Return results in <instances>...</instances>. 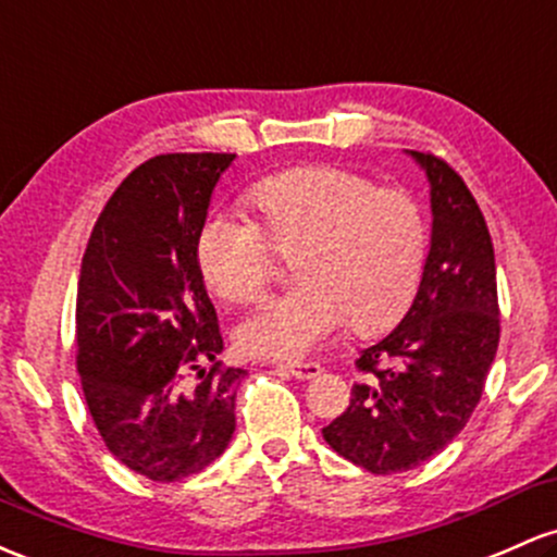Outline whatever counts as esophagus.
I'll list each match as a JSON object with an SVG mask.
<instances>
[{"label":"esophagus","instance_id":"34e87169","mask_svg":"<svg viewBox=\"0 0 557 557\" xmlns=\"http://www.w3.org/2000/svg\"><path fill=\"white\" fill-rule=\"evenodd\" d=\"M280 370L288 372V375L298 377V381H309V377H317L322 372V364L317 362H283Z\"/></svg>","mask_w":557,"mask_h":557}]
</instances>
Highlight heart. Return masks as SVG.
<instances>
[{"instance_id": "b5f03b06", "label": "heart", "mask_w": 557, "mask_h": 557, "mask_svg": "<svg viewBox=\"0 0 557 557\" xmlns=\"http://www.w3.org/2000/svg\"><path fill=\"white\" fill-rule=\"evenodd\" d=\"M261 224L213 211L195 259L209 288L232 304L264 296L280 253L296 256L298 285L261 304L237 327L256 357L298 359L348 325L381 333L412 304L428 264V219L414 195L344 166H301L248 189Z\"/></svg>"}]
</instances>
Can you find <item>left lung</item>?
I'll use <instances>...</instances> for the list:
<instances>
[{
	"label": "left lung",
	"mask_w": 557,
	"mask_h": 557,
	"mask_svg": "<svg viewBox=\"0 0 557 557\" xmlns=\"http://www.w3.org/2000/svg\"><path fill=\"white\" fill-rule=\"evenodd\" d=\"M431 182V250L412 307L364 348L346 412L322 428L341 457L370 473L412 470L466 428L499 344L494 246L462 176L412 150Z\"/></svg>",
	"instance_id": "left-lung-1"
}]
</instances>
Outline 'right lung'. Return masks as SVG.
Returning a JSON list of instances; mask_svg holds the SVG:
<instances>
[{
	"label": "right lung",
	"instance_id": "1",
	"mask_svg": "<svg viewBox=\"0 0 557 557\" xmlns=\"http://www.w3.org/2000/svg\"><path fill=\"white\" fill-rule=\"evenodd\" d=\"M232 158L166 152L145 161L110 195L82 259L84 399L110 455L158 484L209 468L235 433L246 370L216 359L224 341L195 259L211 193Z\"/></svg>",
	"mask_w": 557,
	"mask_h": 557
}]
</instances>
